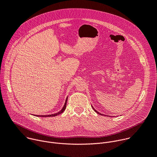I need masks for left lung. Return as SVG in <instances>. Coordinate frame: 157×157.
Masks as SVG:
<instances>
[{"label":"left lung","mask_w":157,"mask_h":157,"mask_svg":"<svg viewBox=\"0 0 157 157\" xmlns=\"http://www.w3.org/2000/svg\"><path fill=\"white\" fill-rule=\"evenodd\" d=\"M93 109H94V111H95V112H97V113H98V114H99V115H102V114H101V113H99V112H98V111H96V110H95V109H94V108H93Z\"/></svg>","instance_id":"left-lung-1"}]
</instances>
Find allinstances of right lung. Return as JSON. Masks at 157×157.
Returning a JSON list of instances; mask_svg holds the SVG:
<instances>
[{
	"instance_id": "add662e5",
	"label": "right lung",
	"mask_w": 157,
	"mask_h": 157,
	"mask_svg": "<svg viewBox=\"0 0 157 157\" xmlns=\"http://www.w3.org/2000/svg\"><path fill=\"white\" fill-rule=\"evenodd\" d=\"M67 98H66V102H65V104L64 105V107H63V109H61V111H59V112L58 113H54V114H51V115H36L37 117H55L58 115H59L61 114V113H63L64 110L66 109V104H67Z\"/></svg>"
}]
</instances>
